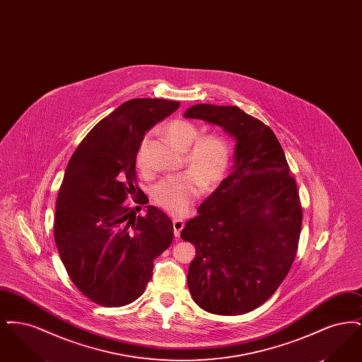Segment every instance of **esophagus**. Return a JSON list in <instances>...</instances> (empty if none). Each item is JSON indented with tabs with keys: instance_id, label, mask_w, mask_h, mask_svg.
Masks as SVG:
<instances>
[{
	"instance_id": "obj_1",
	"label": "esophagus",
	"mask_w": 362,
	"mask_h": 362,
	"mask_svg": "<svg viewBox=\"0 0 362 362\" xmlns=\"http://www.w3.org/2000/svg\"><path fill=\"white\" fill-rule=\"evenodd\" d=\"M173 233H175V236H176V238H179V236H180L182 229L185 228V221H183V220H180V218H173Z\"/></svg>"
}]
</instances>
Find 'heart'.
Instances as JSON below:
<instances>
[{
  "label": "heart",
  "mask_w": 362,
  "mask_h": 362,
  "mask_svg": "<svg viewBox=\"0 0 362 362\" xmlns=\"http://www.w3.org/2000/svg\"><path fill=\"white\" fill-rule=\"evenodd\" d=\"M164 133L173 145L185 151V160L192 170L164 177L155 189L153 198L158 206L175 216L185 214L204 189L217 185L224 176L230 149L224 137L218 134L199 136L198 127L185 119H173L164 127ZM144 164V145L137 156Z\"/></svg>",
  "instance_id": "obj_1"
}]
</instances>
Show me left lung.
<instances>
[{"label": "left lung", "instance_id": "obj_1", "mask_svg": "<svg viewBox=\"0 0 362 362\" xmlns=\"http://www.w3.org/2000/svg\"><path fill=\"white\" fill-rule=\"evenodd\" d=\"M185 118L235 138L233 165L180 236L195 245L187 284L210 313L243 315L269 300L292 267L303 211L279 141L236 105L195 104Z\"/></svg>", "mask_w": 362, "mask_h": 362}]
</instances>
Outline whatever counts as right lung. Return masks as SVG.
<instances>
[{"mask_svg":"<svg viewBox=\"0 0 362 362\" xmlns=\"http://www.w3.org/2000/svg\"><path fill=\"white\" fill-rule=\"evenodd\" d=\"M179 102L132 99L99 122L70 157L57 198L54 239L77 289L103 307H123L144 293L153 260L173 243L158 207L145 214L124 204L136 195V157L145 133ZM146 195L136 199L148 204ZM137 209L141 207L137 206Z\"/></svg>","mask_w":362,"mask_h":362,"instance_id":"right-lung-1","label":"right lung"}]
</instances>
